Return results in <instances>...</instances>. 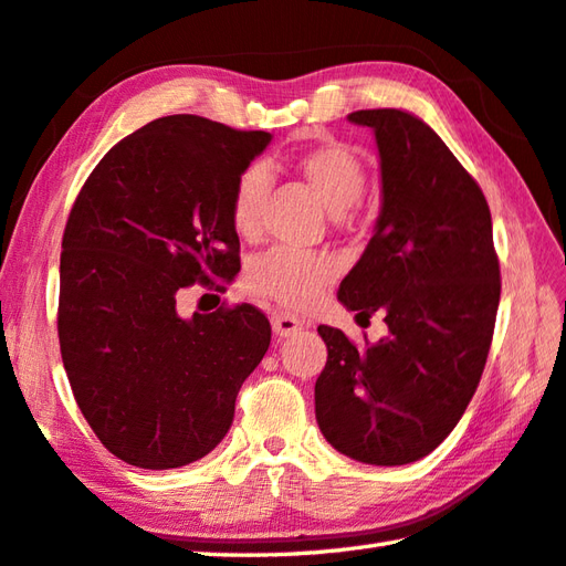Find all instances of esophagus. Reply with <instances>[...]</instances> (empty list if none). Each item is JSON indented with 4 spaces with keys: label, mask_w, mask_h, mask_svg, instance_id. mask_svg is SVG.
Masks as SVG:
<instances>
[{
    "label": "esophagus",
    "mask_w": 566,
    "mask_h": 566,
    "mask_svg": "<svg viewBox=\"0 0 566 566\" xmlns=\"http://www.w3.org/2000/svg\"><path fill=\"white\" fill-rule=\"evenodd\" d=\"M272 328H274V334L280 336V338H290V336L296 334V331L304 328V321L296 318L294 314L280 312V314L272 316Z\"/></svg>",
    "instance_id": "obj_1"
}]
</instances>
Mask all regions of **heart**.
<instances>
[{
  "mask_svg": "<svg viewBox=\"0 0 566 566\" xmlns=\"http://www.w3.org/2000/svg\"><path fill=\"white\" fill-rule=\"evenodd\" d=\"M321 201L331 213L356 206L365 191V169L360 159L343 144H321L296 161ZM268 169L252 164L238 176L230 196V220L240 235H252L260 226L262 198L268 193ZM338 262L328 254L294 248H272L248 268V290L268 296L286 308H308L336 280Z\"/></svg>",
  "mask_w": 566,
  "mask_h": 566,
  "instance_id": "heart-1",
  "label": "heart"
}]
</instances>
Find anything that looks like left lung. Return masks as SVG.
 Masks as SVG:
<instances>
[{"mask_svg": "<svg viewBox=\"0 0 566 566\" xmlns=\"http://www.w3.org/2000/svg\"><path fill=\"white\" fill-rule=\"evenodd\" d=\"M375 132L382 208L340 304L385 314L387 336L358 348L318 326L328 348L314 400L321 434L373 467L419 461L467 412L489 358L501 264L481 186L434 129L405 109L348 115Z\"/></svg>", "mask_w": 566, "mask_h": 566, "instance_id": "1", "label": "left lung"}]
</instances>
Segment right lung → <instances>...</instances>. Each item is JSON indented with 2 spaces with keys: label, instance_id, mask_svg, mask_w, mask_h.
Here are the masks:
<instances>
[{
  "label": "right lung",
  "instance_id": "add662e5",
  "mask_svg": "<svg viewBox=\"0 0 566 566\" xmlns=\"http://www.w3.org/2000/svg\"><path fill=\"white\" fill-rule=\"evenodd\" d=\"M270 132L159 117L87 176L61 242L59 340L87 424L129 467L166 471L213 451L270 348L260 308L181 318L191 284L223 292L240 270L230 220L238 176Z\"/></svg>",
  "mask_w": 566,
  "mask_h": 566
}]
</instances>
